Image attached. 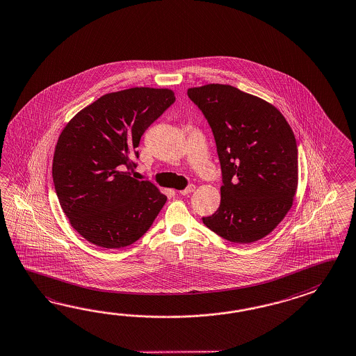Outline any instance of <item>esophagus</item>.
<instances>
[{"label": "esophagus", "instance_id": "obj_1", "mask_svg": "<svg viewBox=\"0 0 356 356\" xmlns=\"http://www.w3.org/2000/svg\"><path fill=\"white\" fill-rule=\"evenodd\" d=\"M194 190H195V185H189L186 189L180 190L179 193H180L181 195H188V194H191Z\"/></svg>", "mask_w": 356, "mask_h": 356}]
</instances>
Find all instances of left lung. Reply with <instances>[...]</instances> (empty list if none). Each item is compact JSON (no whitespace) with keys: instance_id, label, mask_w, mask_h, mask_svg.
Returning <instances> with one entry per match:
<instances>
[{"instance_id":"1","label":"left lung","mask_w":356,"mask_h":356,"mask_svg":"<svg viewBox=\"0 0 356 356\" xmlns=\"http://www.w3.org/2000/svg\"><path fill=\"white\" fill-rule=\"evenodd\" d=\"M213 131L221 204L203 223L237 244L267 236L289 213L298 189V145L273 104L229 84L189 88Z\"/></svg>"}]
</instances>
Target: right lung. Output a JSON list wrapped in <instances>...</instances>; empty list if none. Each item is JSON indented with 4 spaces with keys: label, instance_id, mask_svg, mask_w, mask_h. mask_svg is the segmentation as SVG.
<instances>
[{
    "label": "right lung",
    "instance_id": "1",
    "mask_svg": "<svg viewBox=\"0 0 356 356\" xmlns=\"http://www.w3.org/2000/svg\"><path fill=\"white\" fill-rule=\"evenodd\" d=\"M175 102L168 88L135 87L102 95L63 127L52 177L72 229L104 249L131 245L148 231L167 197L131 177L140 138Z\"/></svg>",
    "mask_w": 356,
    "mask_h": 356
}]
</instances>
